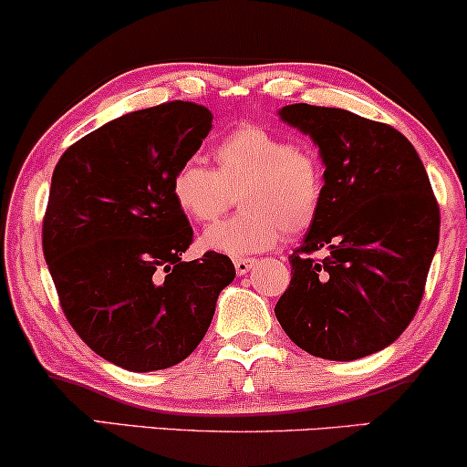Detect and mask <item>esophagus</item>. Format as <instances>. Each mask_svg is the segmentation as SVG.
I'll return each instance as SVG.
<instances>
[{"instance_id": "obj_1", "label": "esophagus", "mask_w": 467, "mask_h": 467, "mask_svg": "<svg viewBox=\"0 0 467 467\" xmlns=\"http://www.w3.org/2000/svg\"><path fill=\"white\" fill-rule=\"evenodd\" d=\"M255 264H257L255 257H235V260H234L235 273H238V275H246L253 266H255Z\"/></svg>"}]
</instances>
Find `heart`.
Returning <instances> with one entry per match:
<instances>
[{
    "mask_svg": "<svg viewBox=\"0 0 467 467\" xmlns=\"http://www.w3.org/2000/svg\"><path fill=\"white\" fill-rule=\"evenodd\" d=\"M214 169L199 160L177 166L171 194L183 216L214 223L235 203L244 210L214 224L201 244L224 255L244 257L277 244L281 232L295 238L320 214L325 166L309 145L292 142L281 131L246 123L214 147Z\"/></svg>",
    "mask_w": 467,
    "mask_h": 467,
    "instance_id": "obj_1",
    "label": "heart"
}]
</instances>
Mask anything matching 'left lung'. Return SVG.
<instances>
[{
  "instance_id": "obj_1",
  "label": "left lung",
  "mask_w": 467,
  "mask_h": 467,
  "mask_svg": "<svg viewBox=\"0 0 467 467\" xmlns=\"http://www.w3.org/2000/svg\"><path fill=\"white\" fill-rule=\"evenodd\" d=\"M279 117L318 145L325 197L290 255L292 279L275 316L314 357L350 361L377 353L416 316L440 243L427 171L388 123L307 103L281 108Z\"/></svg>"
}]
</instances>
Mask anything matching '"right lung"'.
Listing matches in <instances>:
<instances>
[{"label": "right lung", "instance_id": "1", "mask_svg": "<svg viewBox=\"0 0 467 467\" xmlns=\"http://www.w3.org/2000/svg\"><path fill=\"white\" fill-rule=\"evenodd\" d=\"M210 128L203 106L160 103L79 138L51 175L43 253L60 307L97 355L125 370L186 359L235 277L223 253L182 262L192 227L171 180Z\"/></svg>", "mask_w": 467, "mask_h": 467}]
</instances>
